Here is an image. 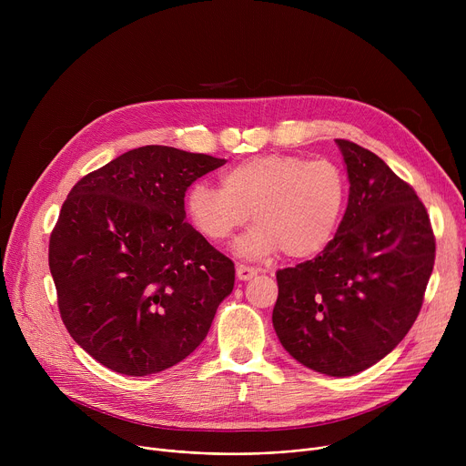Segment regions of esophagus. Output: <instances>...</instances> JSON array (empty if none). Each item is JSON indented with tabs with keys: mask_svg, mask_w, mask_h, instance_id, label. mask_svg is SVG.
<instances>
[{
	"mask_svg": "<svg viewBox=\"0 0 466 466\" xmlns=\"http://www.w3.org/2000/svg\"><path fill=\"white\" fill-rule=\"evenodd\" d=\"M236 275H238V279L239 280H250L252 277H256L258 275V269L256 268H250V265H238L236 268Z\"/></svg>",
	"mask_w": 466,
	"mask_h": 466,
	"instance_id": "1",
	"label": "esophagus"
}]
</instances>
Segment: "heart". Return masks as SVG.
I'll list each match as a JSON object with an SVG mask.
<instances>
[{
	"instance_id": "b5f03b06",
	"label": "heart",
	"mask_w": 466,
	"mask_h": 466,
	"mask_svg": "<svg viewBox=\"0 0 466 466\" xmlns=\"http://www.w3.org/2000/svg\"><path fill=\"white\" fill-rule=\"evenodd\" d=\"M347 198L341 169L328 160L263 155L221 175V187L197 182L187 193V214L207 239L221 243L254 228L238 243L247 258L284 250L295 259L315 258L334 241Z\"/></svg>"
}]
</instances>
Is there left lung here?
<instances>
[{
  "label": "left lung",
  "instance_id": "left-lung-1",
  "mask_svg": "<svg viewBox=\"0 0 466 466\" xmlns=\"http://www.w3.org/2000/svg\"><path fill=\"white\" fill-rule=\"evenodd\" d=\"M350 193L329 247L277 273L273 326L304 367L352 376L383 360L413 326L435 261L415 189L369 149L336 140Z\"/></svg>",
  "mask_w": 466,
  "mask_h": 466
}]
</instances>
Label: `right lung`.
<instances>
[{
	"label": "right lung",
	"instance_id": "obj_1",
	"mask_svg": "<svg viewBox=\"0 0 466 466\" xmlns=\"http://www.w3.org/2000/svg\"><path fill=\"white\" fill-rule=\"evenodd\" d=\"M225 162L146 146L83 177L64 201L49 238L60 317L106 369L155 374L207 338L236 271L184 219V195Z\"/></svg>",
	"mask_w": 466,
	"mask_h": 466
}]
</instances>
